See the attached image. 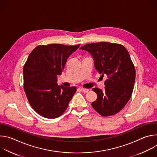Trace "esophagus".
Wrapping results in <instances>:
<instances>
[{"label":"esophagus","instance_id":"1","mask_svg":"<svg viewBox=\"0 0 157 157\" xmlns=\"http://www.w3.org/2000/svg\"><path fill=\"white\" fill-rule=\"evenodd\" d=\"M81 91L82 93H87L89 92V89H84V88H81Z\"/></svg>","mask_w":157,"mask_h":157}]
</instances>
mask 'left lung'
I'll return each mask as SVG.
<instances>
[{"label": "left lung", "instance_id": "1", "mask_svg": "<svg viewBox=\"0 0 157 157\" xmlns=\"http://www.w3.org/2000/svg\"><path fill=\"white\" fill-rule=\"evenodd\" d=\"M80 49L92 55L96 69L102 78L107 77L104 92L93 89L98 98L92 107L104 117L118 113L130 99L136 79L135 66L127 50L121 44L104 41L88 43Z\"/></svg>", "mask_w": 157, "mask_h": 157}]
</instances>
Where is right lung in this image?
Wrapping results in <instances>:
<instances>
[{
  "label": "right lung",
  "instance_id": "obj_1",
  "mask_svg": "<svg viewBox=\"0 0 157 157\" xmlns=\"http://www.w3.org/2000/svg\"><path fill=\"white\" fill-rule=\"evenodd\" d=\"M79 46L39 45L29 55L23 70L24 88L30 105L42 117L61 116L76 93L75 86H59L56 82L67 59Z\"/></svg>",
  "mask_w": 157,
  "mask_h": 157
}]
</instances>
